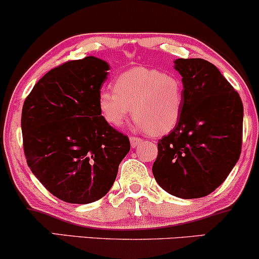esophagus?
I'll return each instance as SVG.
<instances>
[{
  "instance_id": "34e87169",
  "label": "esophagus",
  "mask_w": 259,
  "mask_h": 259,
  "mask_svg": "<svg viewBox=\"0 0 259 259\" xmlns=\"http://www.w3.org/2000/svg\"><path fill=\"white\" fill-rule=\"evenodd\" d=\"M130 142H131V145H132V148H137L140 143L143 142V139L138 138V137H130Z\"/></svg>"
}]
</instances>
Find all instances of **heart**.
Listing matches in <instances>:
<instances>
[{"label": "heart", "instance_id": "heart-1", "mask_svg": "<svg viewBox=\"0 0 259 259\" xmlns=\"http://www.w3.org/2000/svg\"><path fill=\"white\" fill-rule=\"evenodd\" d=\"M184 100V82L178 74L136 67L117 76L114 91L100 92L98 108L103 119L116 127L132 109L139 128L152 136H163L178 124Z\"/></svg>", "mask_w": 259, "mask_h": 259}]
</instances>
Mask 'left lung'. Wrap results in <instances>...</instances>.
Returning a JSON list of instances; mask_svg holds the SVG:
<instances>
[{"label": "left lung", "mask_w": 259, "mask_h": 259, "mask_svg": "<svg viewBox=\"0 0 259 259\" xmlns=\"http://www.w3.org/2000/svg\"><path fill=\"white\" fill-rule=\"evenodd\" d=\"M183 76V114L173 131L158 140L152 173L168 193L184 199L205 197L238 162L244 108L221 72L203 59H178Z\"/></svg>", "instance_id": "obj_1"}]
</instances>
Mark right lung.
<instances>
[{"label":"right lung","mask_w":259,"mask_h":259,"mask_svg":"<svg viewBox=\"0 0 259 259\" xmlns=\"http://www.w3.org/2000/svg\"><path fill=\"white\" fill-rule=\"evenodd\" d=\"M109 65L88 56L50 69L22 105L24 152L31 171L67 203L88 204L108 193L128 154V137L102 116L98 96Z\"/></svg>","instance_id":"obj_1"}]
</instances>
